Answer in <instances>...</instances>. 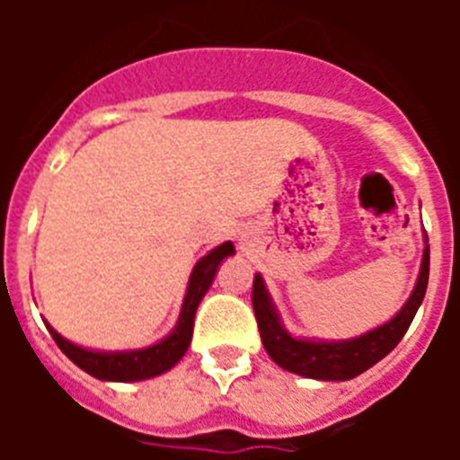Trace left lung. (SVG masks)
I'll return each mask as SVG.
<instances>
[{
	"label": "left lung",
	"mask_w": 460,
	"mask_h": 460,
	"mask_svg": "<svg viewBox=\"0 0 460 460\" xmlns=\"http://www.w3.org/2000/svg\"><path fill=\"white\" fill-rule=\"evenodd\" d=\"M424 255L417 283L412 295L403 308L380 327L371 329L367 334L355 336L348 341H320V339H299L292 336L276 311L271 295L265 286V279L255 274L253 279V311L260 327V339L265 345L267 355L286 371L296 373L311 380H352L359 373L368 371L373 364L387 357L408 332L410 323L420 311L424 302L426 286H429V237L424 234Z\"/></svg>",
	"instance_id": "8db88e82"
}]
</instances>
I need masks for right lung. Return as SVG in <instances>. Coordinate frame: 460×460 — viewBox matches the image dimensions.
Returning <instances> with one entry per match:
<instances>
[{"mask_svg": "<svg viewBox=\"0 0 460 460\" xmlns=\"http://www.w3.org/2000/svg\"><path fill=\"white\" fill-rule=\"evenodd\" d=\"M234 253L233 242H223L221 246L211 249L205 258L198 260V265L193 267L186 286L184 304H181L180 320L174 324L165 339L158 343L149 345V348H140V350H119V352H105V350H92V348H83V345L71 343L64 339L62 334H57L50 324H46L48 332L52 334L55 343L59 345V350L75 364L83 368L89 376L99 377L105 382H137L149 380L161 373L170 371V368L186 355L189 350L190 339H193V320L195 311L200 306L202 296L214 283L218 265L227 255Z\"/></svg>", "mask_w": 460, "mask_h": 460, "instance_id": "obj_1", "label": "right lung"}]
</instances>
